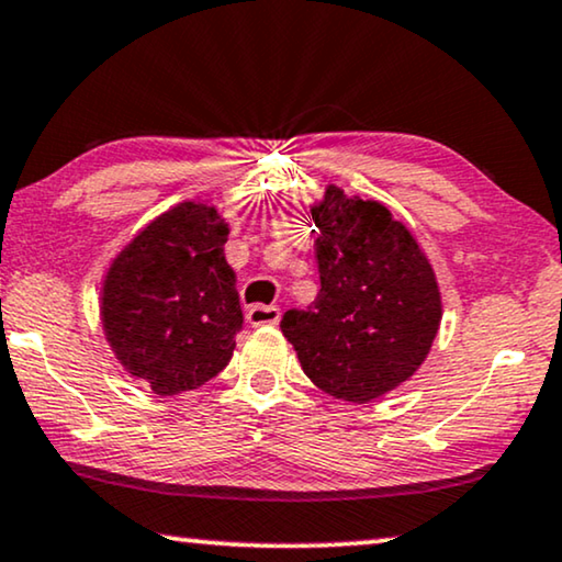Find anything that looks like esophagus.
I'll use <instances>...</instances> for the list:
<instances>
[{"label": "esophagus", "mask_w": 562, "mask_h": 562, "mask_svg": "<svg viewBox=\"0 0 562 562\" xmlns=\"http://www.w3.org/2000/svg\"><path fill=\"white\" fill-rule=\"evenodd\" d=\"M280 321L278 305H251L247 311L249 326H274Z\"/></svg>", "instance_id": "esophagus-1"}]
</instances>
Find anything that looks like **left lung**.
I'll list each match as a JSON object with an SVG mask.
<instances>
[{"mask_svg":"<svg viewBox=\"0 0 562 562\" xmlns=\"http://www.w3.org/2000/svg\"><path fill=\"white\" fill-rule=\"evenodd\" d=\"M321 290L282 315L303 371L330 397L369 402L415 374L440 326L436 274L413 234L376 201L328 186L311 211Z\"/></svg>","mask_w":562,"mask_h":562,"instance_id":"1","label":"left lung"}]
</instances>
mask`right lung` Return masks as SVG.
<instances>
[{
	"instance_id": "right-lung-1",
	"label": "right lung",
	"mask_w": 562,
	"mask_h": 562,
	"mask_svg": "<svg viewBox=\"0 0 562 562\" xmlns=\"http://www.w3.org/2000/svg\"><path fill=\"white\" fill-rule=\"evenodd\" d=\"M226 236L216 209L180 203L142 228L106 274V341L155 394L199 390L232 359L244 315Z\"/></svg>"
}]
</instances>
